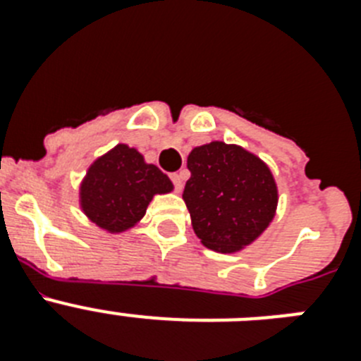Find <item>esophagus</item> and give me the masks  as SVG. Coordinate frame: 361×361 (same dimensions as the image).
Listing matches in <instances>:
<instances>
[{"label":"esophagus","mask_w":361,"mask_h":361,"mask_svg":"<svg viewBox=\"0 0 361 361\" xmlns=\"http://www.w3.org/2000/svg\"><path fill=\"white\" fill-rule=\"evenodd\" d=\"M184 177H186V171H184V170L177 171V173H171V180H173L175 190H177V191L183 190V186H184Z\"/></svg>","instance_id":"1"}]
</instances>
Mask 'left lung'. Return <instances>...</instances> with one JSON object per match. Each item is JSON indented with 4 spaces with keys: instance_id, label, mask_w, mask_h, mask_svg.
<instances>
[{
    "instance_id": "left-lung-1",
    "label": "left lung",
    "mask_w": 361,
    "mask_h": 361,
    "mask_svg": "<svg viewBox=\"0 0 361 361\" xmlns=\"http://www.w3.org/2000/svg\"><path fill=\"white\" fill-rule=\"evenodd\" d=\"M183 199L204 247L237 253L273 222L279 186L262 159L238 145L212 141L188 155Z\"/></svg>"
}]
</instances>
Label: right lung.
I'll return each mask as SVG.
<instances>
[{"label": "right lung", "instance_id": "obj_1", "mask_svg": "<svg viewBox=\"0 0 361 361\" xmlns=\"http://www.w3.org/2000/svg\"><path fill=\"white\" fill-rule=\"evenodd\" d=\"M171 191L168 175L121 142L88 166L79 186V208L92 224L116 235L141 222L153 197Z\"/></svg>", "mask_w": 361, "mask_h": 361}]
</instances>
